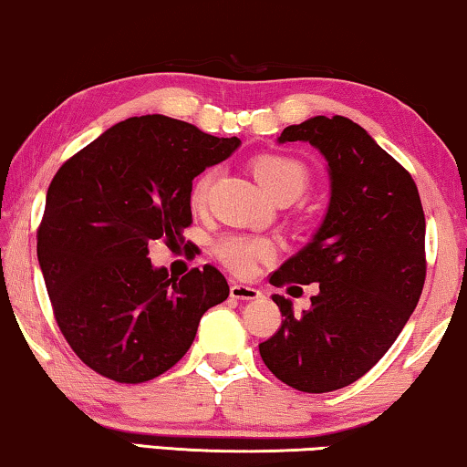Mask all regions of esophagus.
<instances>
[{"mask_svg": "<svg viewBox=\"0 0 467 467\" xmlns=\"http://www.w3.org/2000/svg\"><path fill=\"white\" fill-rule=\"evenodd\" d=\"M229 296L234 299H257L261 297V291L254 289L251 285H242V283H232V289H229Z\"/></svg>", "mask_w": 467, "mask_h": 467, "instance_id": "esophagus-1", "label": "esophagus"}]
</instances>
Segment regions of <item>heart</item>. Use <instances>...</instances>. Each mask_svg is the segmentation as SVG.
I'll return each instance as SVG.
<instances>
[{
    "instance_id": "heart-1",
    "label": "heart",
    "mask_w": 467,
    "mask_h": 467,
    "mask_svg": "<svg viewBox=\"0 0 467 467\" xmlns=\"http://www.w3.org/2000/svg\"><path fill=\"white\" fill-rule=\"evenodd\" d=\"M251 170L267 193L276 202H296L297 197L306 193L310 184V170L304 161L296 157L280 155V152H264L251 159ZM216 176V168H203L193 178L189 191L191 206L200 208L206 203L210 189H213ZM274 246L270 240L259 238V235L244 234H227L223 235L216 244V254L229 270L238 274H248L257 267L259 261L270 259Z\"/></svg>"
}]
</instances>
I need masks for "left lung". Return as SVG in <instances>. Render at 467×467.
<instances>
[{"instance_id":"left-lung-1","label":"left lung","mask_w":467,"mask_h":467,"mask_svg":"<svg viewBox=\"0 0 467 467\" xmlns=\"http://www.w3.org/2000/svg\"><path fill=\"white\" fill-rule=\"evenodd\" d=\"M278 142H310L323 152L331 197L310 244L270 276L274 286L317 283V296L302 315L291 299L272 296L285 318L259 355L285 385L327 393L369 372L417 308L425 214L408 170L347 117L285 127Z\"/></svg>"}]
</instances>
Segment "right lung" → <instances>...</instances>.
<instances>
[{"label": "right lung", "instance_id": "add662e5", "mask_svg": "<svg viewBox=\"0 0 467 467\" xmlns=\"http://www.w3.org/2000/svg\"><path fill=\"white\" fill-rule=\"evenodd\" d=\"M238 146L146 114L110 127L55 174L37 261L55 321L93 372L125 385L157 379L193 344L203 312L227 299L214 265L170 278L146 254L152 240L184 242L191 182Z\"/></svg>", "mask_w": 467, "mask_h": 467}]
</instances>
